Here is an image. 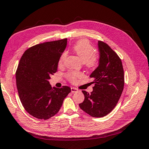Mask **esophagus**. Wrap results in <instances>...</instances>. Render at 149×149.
I'll use <instances>...</instances> for the list:
<instances>
[{
  "label": "esophagus",
  "mask_w": 149,
  "mask_h": 149,
  "mask_svg": "<svg viewBox=\"0 0 149 149\" xmlns=\"http://www.w3.org/2000/svg\"><path fill=\"white\" fill-rule=\"evenodd\" d=\"M71 92L73 93H77L78 91V90L77 89V88H74V87H71Z\"/></svg>",
  "instance_id": "34e87169"
}]
</instances>
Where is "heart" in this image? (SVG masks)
<instances>
[{
    "mask_svg": "<svg viewBox=\"0 0 149 149\" xmlns=\"http://www.w3.org/2000/svg\"><path fill=\"white\" fill-rule=\"evenodd\" d=\"M72 50L74 53L77 54L79 58L82 62L86 63V65L89 68L94 67L96 63V57L95 54V50L92 44L87 40H81L78 41L73 47ZM67 55V53H63L60 56L59 60V64L61 65ZM81 74L78 72H71L67 74L68 79L72 82L76 81L77 78L80 77Z\"/></svg>",
    "mask_w": 149,
    "mask_h": 149,
    "instance_id": "heart-1",
    "label": "heart"
}]
</instances>
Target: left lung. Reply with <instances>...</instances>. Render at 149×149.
I'll list each match as a JSON object with an SVG mask.
<instances>
[{"label": "left lung", "instance_id": "1", "mask_svg": "<svg viewBox=\"0 0 149 149\" xmlns=\"http://www.w3.org/2000/svg\"><path fill=\"white\" fill-rule=\"evenodd\" d=\"M99 65L91 75L95 83L91 93L82 91L85 99L80 109L93 117L105 116L113 111L124 87L122 62L118 54L105 44L98 41Z\"/></svg>", "mask_w": 149, "mask_h": 149}]
</instances>
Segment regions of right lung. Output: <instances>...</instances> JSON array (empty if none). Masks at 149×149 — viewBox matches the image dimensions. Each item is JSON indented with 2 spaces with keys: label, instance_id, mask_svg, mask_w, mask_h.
Wrapping results in <instances>:
<instances>
[{
  "label": "right lung",
  "instance_id": "add662e5",
  "mask_svg": "<svg viewBox=\"0 0 149 149\" xmlns=\"http://www.w3.org/2000/svg\"><path fill=\"white\" fill-rule=\"evenodd\" d=\"M67 38L35 45L21 57L16 72L19 98L28 113L38 119L54 116L71 88L52 87L50 76L57 71L60 58L67 46Z\"/></svg>",
  "mask_w": 149,
  "mask_h": 149
}]
</instances>
